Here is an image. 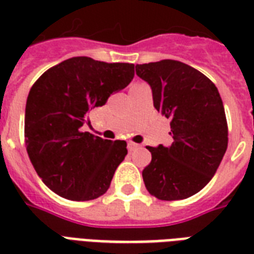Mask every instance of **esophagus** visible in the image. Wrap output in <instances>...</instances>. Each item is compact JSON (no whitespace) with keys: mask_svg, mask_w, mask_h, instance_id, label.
Segmentation results:
<instances>
[{"mask_svg":"<svg viewBox=\"0 0 254 254\" xmlns=\"http://www.w3.org/2000/svg\"><path fill=\"white\" fill-rule=\"evenodd\" d=\"M138 147H139V145H137V143L127 142V150H129V151L135 150V149H138Z\"/></svg>","mask_w":254,"mask_h":254,"instance_id":"1","label":"esophagus"}]
</instances>
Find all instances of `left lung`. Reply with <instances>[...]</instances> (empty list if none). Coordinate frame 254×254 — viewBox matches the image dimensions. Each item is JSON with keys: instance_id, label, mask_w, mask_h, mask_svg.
Wrapping results in <instances>:
<instances>
[{"instance_id": "1", "label": "left lung", "mask_w": 254, "mask_h": 254, "mask_svg": "<svg viewBox=\"0 0 254 254\" xmlns=\"http://www.w3.org/2000/svg\"><path fill=\"white\" fill-rule=\"evenodd\" d=\"M135 73L150 85L154 108L170 120L174 139L167 147L146 146L147 191L161 200L192 196L212 179L228 146L220 93L208 77L178 61L137 64Z\"/></svg>"}]
</instances>
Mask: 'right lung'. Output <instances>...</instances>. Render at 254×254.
Listing matches in <instances>:
<instances>
[{
  "label": "right lung",
  "instance_id": "add662e5",
  "mask_svg": "<svg viewBox=\"0 0 254 254\" xmlns=\"http://www.w3.org/2000/svg\"><path fill=\"white\" fill-rule=\"evenodd\" d=\"M134 64L76 57L47 69L26 101L25 142L42 182L69 200H93L107 192L127 154L125 141L80 131L87 113L127 87Z\"/></svg>",
  "mask_w": 254,
  "mask_h": 254
}]
</instances>
